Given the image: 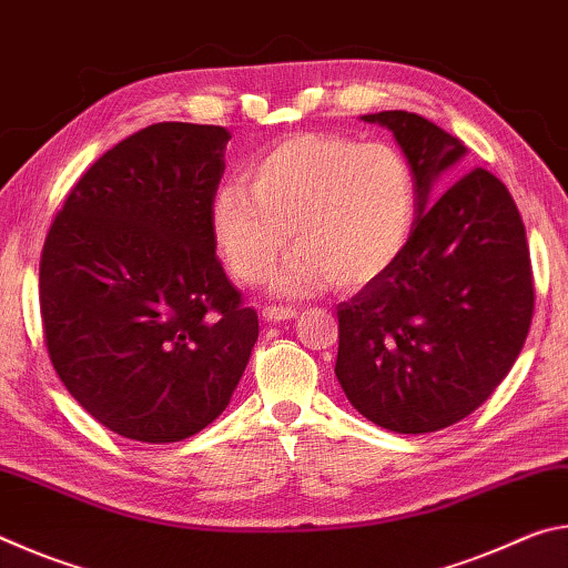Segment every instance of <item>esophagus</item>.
I'll return each mask as SVG.
<instances>
[{
    "instance_id": "34e87169",
    "label": "esophagus",
    "mask_w": 568,
    "mask_h": 568,
    "mask_svg": "<svg viewBox=\"0 0 568 568\" xmlns=\"http://www.w3.org/2000/svg\"><path fill=\"white\" fill-rule=\"evenodd\" d=\"M297 311L291 305H265L263 307V318L267 323H281V321H291L295 318Z\"/></svg>"
}]
</instances>
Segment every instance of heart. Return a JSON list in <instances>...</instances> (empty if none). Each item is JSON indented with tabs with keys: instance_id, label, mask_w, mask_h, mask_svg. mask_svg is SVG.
<instances>
[{
	"instance_id": "1",
	"label": "heart",
	"mask_w": 568,
	"mask_h": 568,
	"mask_svg": "<svg viewBox=\"0 0 568 568\" xmlns=\"http://www.w3.org/2000/svg\"><path fill=\"white\" fill-rule=\"evenodd\" d=\"M416 180L386 142L303 132L275 142L247 168V182L220 185L210 230L237 281L263 283L277 255L297 247L273 277L275 293L338 291L386 275L408 243Z\"/></svg>"
}]
</instances>
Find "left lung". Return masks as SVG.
<instances>
[{
	"mask_svg": "<svg viewBox=\"0 0 568 568\" xmlns=\"http://www.w3.org/2000/svg\"><path fill=\"white\" fill-rule=\"evenodd\" d=\"M393 132L416 180L418 220L396 265L338 303V376L365 418L434 434L470 416L511 371L534 318V271L511 192L470 170L434 205L464 142L403 110L363 114Z\"/></svg>",
	"mask_w": 568,
	"mask_h": 568,
	"instance_id": "8db88e82",
	"label": "left lung"
}]
</instances>
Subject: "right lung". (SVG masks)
<instances>
[{
  "label": "right lung",
  "mask_w": 568,
  "mask_h": 568,
  "mask_svg": "<svg viewBox=\"0 0 568 568\" xmlns=\"http://www.w3.org/2000/svg\"><path fill=\"white\" fill-rule=\"evenodd\" d=\"M220 124L158 122L77 180L40 257L44 345L104 428L142 444L195 436L225 410L257 313L220 265L210 210Z\"/></svg>",
  "instance_id": "add662e5"
}]
</instances>
